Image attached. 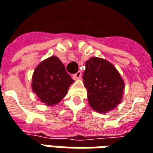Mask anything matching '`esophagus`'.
<instances>
[{"label": "esophagus", "instance_id": "esophagus-1", "mask_svg": "<svg viewBox=\"0 0 153 153\" xmlns=\"http://www.w3.org/2000/svg\"><path fill=\"white\" fill-rule=\"evenodd\" d=\"M81 75H82V73H81V71H78L75 74H74V79H80L81 78Z\"/></svg>", "mask_w": 153, "mask_h": 153}]
</instances>
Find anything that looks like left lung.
Listing matches in <instances>:
<instances>
[{
  "instance_id": "1",
  "label": "left lung",
  "mask_w": 153,
  "mask_h": 153,
  "mask_svg": "<svg viewBox=\"0 0 153 153\" xmlns=\"http://www.w3.org/2000/svg\"><path fill=\"white\" fill-rule=\"evenodd\" d=\"M83 79L89 105L96 112L105 114L122 101L124 82L108 61L97 57L89 59L85 64Z\"/></svg>"
}]
</instances>
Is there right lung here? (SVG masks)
Returning <instances> with one entry per match:
<instances>
[{
    "instance_id": "add662e5",
    "label": "right lung",
    "mask_w": 153,
    "mask_h": 153,
    "mask_svg": "<svg viewBox=\"0 0 153 153\" xmlns=\"http://www.w3.org/2000/svg\"><path fill=\"white\" fill-rule=\"evenodd\" d=\"M74 80L59 59L51 56L37 66L32 76V90L47 106L61 101Z\"/></svg>"
}]
</instances>
